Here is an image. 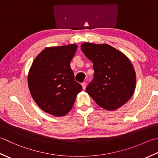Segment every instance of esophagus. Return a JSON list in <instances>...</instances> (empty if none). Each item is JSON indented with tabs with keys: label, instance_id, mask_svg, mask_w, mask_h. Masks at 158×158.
<instances>
[{
	"label": "esophagus",
	"instance_id": "obj_1",
	"mask_svg": "<svg viewBox=\"0 0 158 158\" xmlns=\"http://www.w3.org/2000/svg\"><path fill=\"white\" fill-rule=\"evenodd\" d=\"M81 85H82V88H83V89H85V87H86V83L83 82L81 83Z\"/></svg>",
	"mask_w": 158,
	"mask_h": 158
}]
</instances>
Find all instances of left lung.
I'll list each match as a JSON object with an SVG mask.
<instances>
[{
    "mask_svg": "<svg viewBox=\"0 0 158 158\" xmlns=\"http://www.w3.org/2000/svg\"><path fill=\"white\" fill-rule=\"evenodd\" d=\"M83 53L93 63L92 81L86 92L100 107L115 110L131 97L136 77L131 61L121 52L106 44L85 42Z\"/></svg>",
    "mask_w": 158,
    "mask_h": 158,
    "instance_id": "1",
    "label": "left lung"
}]
</instances>
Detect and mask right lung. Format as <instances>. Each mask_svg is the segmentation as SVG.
Returning <instances> with one entry per match:
<instances>
[{"mask_svg": "<svg viewBox=\"0 0 158 158\" xmlns=\"http://www.w3.org/2000/svg\"><path fill=\"white\" fill-rule=\"evenodd\" d=\"M77 48L75 44L46 48L33 61L28 75L29 89L33 100L46 113L66 115L81 91L70 66Z\"/></svg>", "mask_w": 158, "mask_h": 158, "instance_id": "1", "label": "right lung"}]
</instances>
